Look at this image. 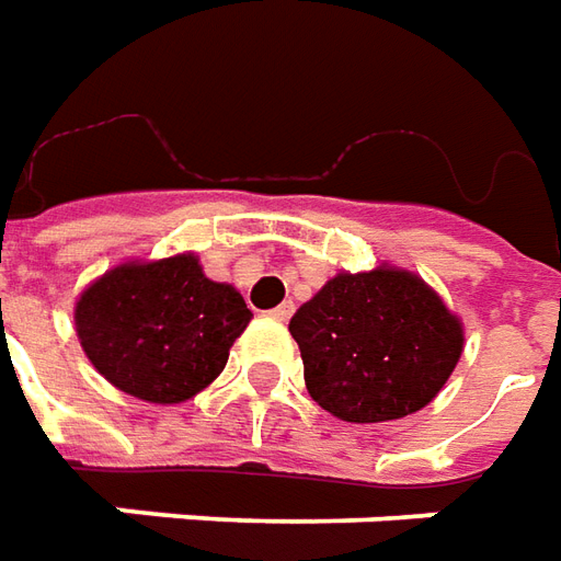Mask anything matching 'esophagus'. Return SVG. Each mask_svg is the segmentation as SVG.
Segmentation results:
<instances>
[{
	"mask_svg": "<svg viewBox=\"0 0 561 561\" xmlns=\"http://www.w3.org/2000/svg\"><path fill=\"white\" fill-rule=\"evenodd\" d=\"M293 311H296V305L293 301H284V305H277L274 311H268L274 317V320H280V323H287L289 317H293Z\"/></svg>",
	"mask_w": 561,
	"mask_h": 561,
	"instance_id": "esophagus-1",
	"label": "esophagus"
}]
</instances>
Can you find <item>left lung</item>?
<instances>
[{"label": "left lung", "instance_id": "left-lung-1", "mask_svg": "<svg viewBox=\"0 0 561 561\" xmlns=\"http://www.w3.org/2000/svg\"><path fill=\"white\" fill-rule=\"evenodd\" d=\"M311 399L344 423L423 411L450 380L462 320L420 274L399 265L337 272L289 320Z\"/></svg>", "mask_w": 561, "mask_h": 561}]
</instances>
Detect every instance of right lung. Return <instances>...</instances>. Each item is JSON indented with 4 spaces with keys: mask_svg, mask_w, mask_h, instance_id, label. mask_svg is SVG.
I'll return each mask as SVG.
<instances>
[{
    "mask_svg": "<svg viewBox=\"0 0 561 561\" xmlns=\"http://www.w3.org/2000/svg\"><path fill=\"white\" fill-rule=\"evenodd\" d=\"M253 313L232 284L210 280L193 250L126 260L75 301V332L99 375L150 404H181L226 368Z\"/></svg>",
    "mask_w": 561,
    "mask_h": 561,
    "instance_id": "add662e5",
    "label": "right lung"
}]
</instances>
